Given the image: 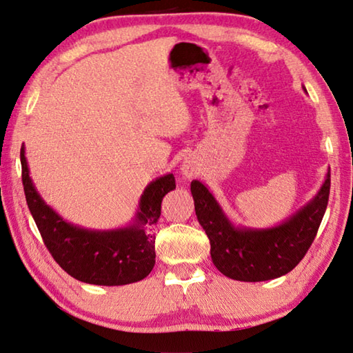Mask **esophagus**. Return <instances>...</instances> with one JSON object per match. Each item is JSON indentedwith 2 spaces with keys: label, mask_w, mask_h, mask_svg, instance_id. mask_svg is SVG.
I'll list each match as a JSON object with an SVG mask.
<instances>
[{
  "label": "esophagus",
  "mask_w": 353,
  "mask_h": 353,
  "mask_svg": "<svg viewBox=\"0 0 353 353\" xmlns=\"http://www.w3.org/2000/svg\"><path fill=\"white\" fill-rule=\"evenodd\" d=\"M181 172L184 176L190 178V176H195L199 174V168L195 161H192V159H185L181 165Z\"/></svg>",
  "instance_id": "obj_1"
}]
</instances>
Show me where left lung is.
Here are the masks:
<instances>
[{
	"label": "left lung",
	"mask_w": 353,
	"mask_h": 353,
	"mask_svg": "<svg viewBox=\"0 0 353 353\" xmlns=\"http://www.w3.org/2000/svg\"><path fill=\"white\" fill-rule=\"evenodd\" d=\"M190 192L216 269L236 281H268L289 274L307 254L327 208L330 170L321 189L304 208L270 229L235 228L209 189L196 179L192 181Z\"/></svg>",
	"instance_id": "left-lung-1"
}]
</instances>
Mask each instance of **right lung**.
Returning <instances> with one entry per match:
<instances>
[{
    "instance_id": "add662e5",
    "label": "right lung",
    "mask_w": 353,
    "mask_h": 353,
    "mask_svg": "<svg viewBox=\"0 0 353 353\" xmlns=\"http://www.w3.org/2000/svg\"><path fill=\"white\" fill-rule=\"evenodd\" d=\"M26 201L53 259L78 281L97 285H123L148 276L155 265L154 225L161 201L174 190L175 176L157 178L144 189L134 224L115 230H89L73 225L44 203L32 183L21 148Z\"/></svg>"
}]
</instances>
